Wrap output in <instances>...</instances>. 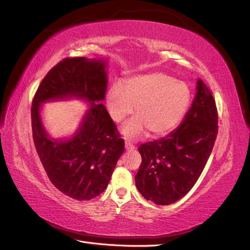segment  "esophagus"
<instances>
[{
  "mask_svg": "<svg viewBox=\"0 0 250 250\" xmlns=\"http://www.w3.org/2000/svg\"><path fill=\"white\" fill-rule=\"evenodd\" d=\"M125 149H126V151H132V149H135V146H132L130 142H126L125 143Z\"/></svg>",
  "mask_w": 250,
  "mask_h": 250,
  "instance_id": "34e87169",
  "label": "esophagus"
}]
</instances>
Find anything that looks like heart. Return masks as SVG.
Segmentation results:
<instances>
[{
    "label": "heart",
    "mask_w": 250,
    "mask_h": 250,
    "mask_svg": "<svg viewBox=\"0 0 250 250\" xmlns=\"http://www.w3.org/2000/svg\"><path fill=\"white\" fill-rule=\"evenodd\" d=\"M190 102L186 83L167 74L154 71L111 85L106 93V107L116 123L134 112L137 116L121 127L126 139L137 140L148 131L153 137L169 134L179 125Z\"/></svg>",
    "instance_id": "heart-1"
}]
</instances>
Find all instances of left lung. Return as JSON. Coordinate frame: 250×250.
I'll use <instances>...</instances> for the list:
<instances>
[{"instance_id":"left-lung-1","label":"left lung","mask_w":250,"mask_h":250,"mask_svg":"<svg viewBox=\"0 0 250 250\" xmlns=\"http://www.w3.org/2000/svg\"><path fill=\"white\" fill-rule=\"evenodd\" d=\"M196 95L181 125L159 140L139 146L142 163L135 176L141 195L157 205L174 203L196 184L218 132L217 109L208 87L198 79Z\"/></svg>"}]
</instances>
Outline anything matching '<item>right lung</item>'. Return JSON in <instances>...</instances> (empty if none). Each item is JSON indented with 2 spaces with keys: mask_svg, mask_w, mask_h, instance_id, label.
Segmentation results:
<instances>
[{
  "mask_svg": "<svg viewBox=\"0 0 250 250\" xmlns=\"http://www.w3.org/2000/svg\"><path fill=\"white\" fill-rule=\"evenodd\" d=\"M107 66L106 59H65L47 74L33 99V140L42 167L60 191L78 201L106 189L125 148L101 103L108 86ZM70 99L84 101L89 109L73 135L53 138L43 125L42 104Z\"/></svg>",
  "mask_w": 250,
  "mask_h": 250,
  "instance_id": "right-lung-1",
  "label": "right lung"
}]
</instances>
